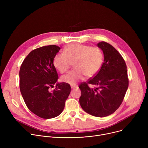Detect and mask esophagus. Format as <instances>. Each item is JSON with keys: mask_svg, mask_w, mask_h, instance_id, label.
<instances>
[{"mask_svg": "<svg viewBox=\"0 0 148 148\" xmlns=\"http://www.w3.org/2000/svg\"><path fill=\"white\" fill-rule=\"evenodd\" d=\"M71 88L73 89V90L77 89V88H78V86H71Z\"/></svg>", "mask_w": 148, "mask_h": 148, "instance_id": "1", "label": "esophagus"}]
</instances>
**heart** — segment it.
I'll list each match as a JSON object with an SVG mask.
<instances>
[{
	"label": "heart",
	"mask_w": 148,
	"mask_h": 148,
	"mask_svg": "<svg viewBox=\"0 0 148 148\" xmlns=\"http://www.w3.org/2000/svg\"><path fill=\"white\" fill-rule=\"evenodd\" d=\"M103 60V56L99 48L74 43L67 46L64 53L56 54L53 62L54 67L62 74L68 71L74 62L75 68L62 76L61 81L75 84L86 76L88 78L95 76L102 67Z\"/></svg>",
	"instance_id": "1"
}]
</instances>
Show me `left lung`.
Listing matches in <instances>:
<instances>
[{"mask_svg": "<svg viewBox=\"0 0 148 148\" xmlns=\"http://www.w3.org/2000/svg\"><path fill=\"white\" fill-rule=\"evenodd\" d=\"M97 46L103 51L104 61L94 78L80 84L79 101L81 108L88 114L105 117L119 107L128 88L129 80L126 63L119 53L107 42L101 41ZM89 84L94 85L95 88H90Z\"/></svg>", "mask_w": 148, "mask_h": 148, "instance_id": "8db88e82", "label": "left lung"}]
</instances>
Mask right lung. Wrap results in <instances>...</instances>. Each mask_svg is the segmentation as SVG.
Wrapping results in <instances>:
<instances>
[{
  "mask_svg": "<svg viewBox=\"0 0 148 148\" xmlns=\"http://www.w3.org/2000/svg\"><path fill=\"white\" fill-rule=\"evenodd\" d=\"M60 47L50 45L32 50L21 65L20 90L27 108L38 116L50 119L63 111L71 91L70 84L57 83L58 79L53 58Z\"/></svg>",
  "mask_w": 148,
  "mask_h": 148,
  "instance_id": "obj_1",
  "label": "right lung"
}]
</instances>
